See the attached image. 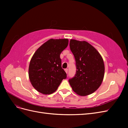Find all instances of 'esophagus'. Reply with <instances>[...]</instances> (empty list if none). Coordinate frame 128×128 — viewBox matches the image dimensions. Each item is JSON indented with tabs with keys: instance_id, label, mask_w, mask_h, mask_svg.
I'll return each instance as SVG.
<instances>
[{
	"instance_id": "1",
	"label": "esophagus",
	"mask_w": 128,
	"mask_h": 128,
	"mask_svg": "<svg viewBox=\"0 0 128 128\" xmlns=\"http://www.w3.org/2000/svg\"><path fill=\"white\" fill-rule=\"evenodd\" d=\"M64 70H65L67 74L68 73V69H67V68H66V69H64Z\"/></svg>"
}]
</instances>
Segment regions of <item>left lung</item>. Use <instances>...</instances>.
I'll return each instance as SVG.
<instances>
[{
  "instance_id": "1",
  "label": "left lung",
  "mask_w": 128,
  "mask_h": 128,
  "mask_svg": "<svg viewBox=\"0 0 128 128\" xmlns=\"http://www.w3.org/2000/svg\"><path fill=\"white\" fill-rule=\"evenodd\" d=\"M69 46L76 66V74L69 80V84L79 96L92 94L99 88L104 79L102 58L94 46L86 41L70 40Z\"/></svg>"
}]
</instances>
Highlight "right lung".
Wrapping results in <instances>:
<instances>
[{
  "mask_svg": "<svg viewBox=\"0 0 128 128\" xmlns=\"http://www.w3.org/2000/svg\"><path fill=\"white\" fill-rule=\"evenodd\" d=\"M68 45V39H50L34 52L30 62L29 77L37 91L44 94H52L67 78L60 56Z\"/></svg>",
  "mask_w": 128,
  "mask_h": 128,
  "instance_id": "obj_1",
  "label": "right lung"
}]
</instances>
